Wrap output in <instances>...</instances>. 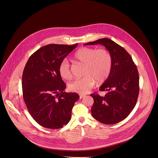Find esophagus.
Here are the masks:
<instances>
[{
    "mask_svg": "<svg viewBox=\"0 0 158 158\" xmlns=\"http://www.w3.org/2000/svg\"><path fill=\"white\" fill-rule=\"evenodd\" d=\"M80 98L81 99V98H84L85 97V95H83V94H80Z\"/></svg>",
    "mask_w": 158,
    "mask_h": 158,
    "instance_id": "obj_1",
    "label": "esophagus"
}]
</instances>
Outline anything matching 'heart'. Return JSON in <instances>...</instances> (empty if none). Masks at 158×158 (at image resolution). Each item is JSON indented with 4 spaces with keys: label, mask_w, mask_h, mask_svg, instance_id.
Masks as SVG:
<instances>
[{
    "label": "heart",
    "mask_w": 158,
    "mask_h": 158,
    "mask_svg": "<svg viewBox=\"0 0 158 158\" xmlns=\"http://www.w3.org/2000/svg\"><path fill=\"white\" fill-rule=\"evenodd\" d=\"M74 61L84 64L83 75L69 85L70 90L77 93L86 94L94 85L102 83L110 75L112 66V57L105 48L84 47L77 50L73 55ZM59 73L62 78L69 79L72 77L70 65L67 60H63L58 67Z\"/></svg>",
    "instance_id": "1"
}]
</instances>
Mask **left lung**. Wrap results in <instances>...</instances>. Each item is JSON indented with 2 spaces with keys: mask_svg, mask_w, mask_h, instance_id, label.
<instances>
[{
  "mask_svg": "<svg viewBox=\"0 0 158 158\" xmlns=\"http://www.w3.org/2000/svg\"><path fill=\"white\" fill-rule=\"evenodd\" d=\"M102 44L110 52L112 66L110 75L100 86L105 96L91 94L94 99L91 115L101 123L114 124L126 118L136 104L139 90V72L132 58L124 48L108 38L84 45Z\"/></svg>",
  "mask_w": 158,
  "mask_h": 158,
  "instance_id": "obj_1",
  "label": "left lung"
}]
</instances>
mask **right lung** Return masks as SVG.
<instances>
[{
	"instance_id": "add662e5",
	"label": "right lung",
	"mask_w": 158,
	"mask_h": 158,
	"mask_svg": "<svg viewBox=\"0 0 158 158\" xmlns=\"http://www.w3.org/2000/svg\"><path fill=\"white\" fill-rule=\"evenodd\" d=\"M50 44L32 54L22 77L23 98L29 114L39 124L57 129L68 124L75 102V93H66V85L59 73L60 64L77 46Z\"/></svg>"
}]
</instances>
